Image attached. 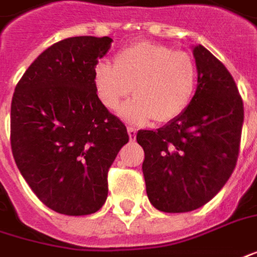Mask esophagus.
Wrapping results in <instances>:
<instances>
[{"label":"esophagus","mask_w":257,"mask_h":257,"mask_svg":"<svg viewBox=\"0 0 257 257\" xmlns=\"http://www.w3.org/2000/svg\"><path fill=\"white\" fill-rule=\"evenodd\" d=\"M128 135H129V141H131V142H134V141L136 139V129L132 128V126H129Z\"/></svg>","instance_id":"1"}]
</instances>
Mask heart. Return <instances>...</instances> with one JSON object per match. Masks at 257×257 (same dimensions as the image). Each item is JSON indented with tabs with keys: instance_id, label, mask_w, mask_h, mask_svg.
Listing matches in <instances>:
<instances>
[{
	"instance_id": "obj_1",
	"label": "heart",
	"mask_w": 257,
	"mask_h": 257,
	"mask_svg": "<svg viewBox=\"0 0 257 257\" xmlns=\"http://www.w3.org/2000/svg\"><path fill=\"white\" fill-rule=\"evenodd\" d=\"M195 85L191 56L148 41L122 49L114 66L101 62L94 69L95 92L106 109L116 111L131 90L135 94L121 109L122 118L134 123L179 118L190 105Z\"/></svg>"
}]
</instances>
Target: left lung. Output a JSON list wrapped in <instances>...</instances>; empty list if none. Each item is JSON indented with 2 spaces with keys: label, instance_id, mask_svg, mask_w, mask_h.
Here are the masks:
<instances>
[{
  "label": "left lung",
  "instance_id": "8db88e82",
  "mask_svg": "<svg viewBox=\"0 0 257 257\" xmlns=\"http://www.w3.org/2000/svg\"><path fill=\"white\" fill-rule=\"evenodd\" d=\"M197 90L187 109L158 131H139L146 194L163 212H188L212 200L236 165L243 102L231 73L193 46Z\"/></svg>",
  "mask_w": 257,
  "mask_h": 257
}]
</instances>
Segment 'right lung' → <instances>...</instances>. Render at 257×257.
Returning <instances> with one entry per match:
<instances>
[{"label": "right lung", "mask_w": 257, "mask_h": 257, "mask_svg": "<svg viewBox=\"0 0 257 257\" xmlns=\"http://www.w3.org/2000/svg\"><path fill=\"white\" fill-rule=\"evenodd\" d=\"M111 42L108 36L57 42L15 87L12 155L36 197L59 214L90 215L104 205L108 169L129 141L94 87V69Z\"/></svg>", "instance_id": "add662e5"}]
</instances>
